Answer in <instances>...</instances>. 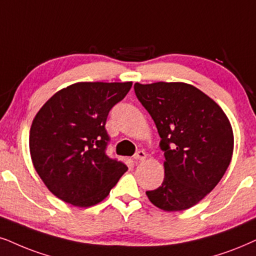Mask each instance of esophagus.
Returning <instances> with one entry per match:
<instances>
[{
    "instance_id": "esophagus-1",
    "label": "esophagus",
    "mask_w": 256,
    "mask_h": 256,
    "mask_svg": "<svg viewBox=\"0 0 256 256\" xmlns=\"http://www.w3.org/2000/svg\"><path fill=\"white\" fill-rule=\"evenodd\" d=\"M146 156H148V154H145L144 151H138L137 154H136L134 156V160L136 162H138V160H144L145 158H146Z\"/></svg>"
}]
</instances>
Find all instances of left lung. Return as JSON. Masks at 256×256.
<instances>
[{
  "label": "left lung",
  "mask_w": 256,
  "mask_h": 256,
  "mask_svg": "<svg viewBox=\"0 0 256 256\" xmlns=\"http://www.w3.org/2000/svg\"><path fill=\"white\" fill-rule=\"evenodd\" d=\"M150 113L164 151V180L146 192L152 204L180 212L203 200L227 171L234 134L223 110L202 90L184 82L134 84Z\"/></svg>",
  "instance_id": "obj_1"
}]
</instances>
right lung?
I'll list each match as a JSON object with an SVG mask.
<instances>
[{
	"label": "right lung",
	"instance_id": "1",
	"mask_svg": "<svg viewBox=\"0 0 256 256\" xmlns=\"http://www.w3.org/2000/svg\"><path fill=\"white\" fill-rule=\"evenodd\" d=\"M128 82H76L48 99L29 134L32 162L48 190L76 206L108 197L128 166L106 154L108 112L125 98Z\"/></svg>",
	"mask_w": 256,
	"mask_h": 256
}]
</instances>
